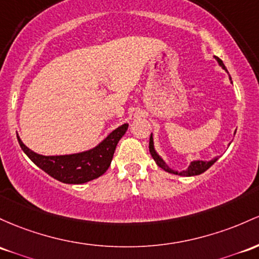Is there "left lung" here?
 Here are the masks:
<instances>
[{"label":"left lung","instance_id":"left-lung-1","mask_svg":"<svg viewBox=\"0 0 259 259\" xmlns=\"http://www.w3.org/2000/svg\"><path fill=\"white\" fill-rule=\"evenodd\" d=\"M215 59H217V60H218L219 65H220V66L223 67L224 70L227 71V70H226V67H225V65H224V62L221 61L220 59H219V58H215ZM230 79H231V78H230ZM235 133H236V132H235ZM149 149H150V153H151L152 158H153V160H155L156 163H157L158 166H160L162 169H164V171L168 172V173H173V175L184 176V177H192V176H198V175H201V173L205 172L206 169L210 168V167H211L212 164H214L215 162L218 161V157L212 158V160H210V161H201V160L192 161V162H190L189 167H188V168L186 169V171H181V172H178V171H175V169L169 168V167L167 166V164H166V162H164L163 160H162V158L160 157V155H158V153L156 152L155 147H153V138H152V134H151V136H150Z\"/></svg>","mask_w":259,"mask_h":259}]
</instances>
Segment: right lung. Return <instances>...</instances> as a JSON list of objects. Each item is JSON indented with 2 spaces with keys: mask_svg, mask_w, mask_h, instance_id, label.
Listing matches in <instances>:
<instances>
[{
  "mask_svg": "<svg viewBox=\"0 0 259 259\" xmlns=\"http://www.w3.org/2000/svg\"><path fill=\"white\" fill-rule=\"evenodd\" d=\"M127 124L116 127L102 143L88 151L72 153V155L44 156L32 151L22 143L19 136V146L25 155L32 160L39 168L51 176L55 180L67 184H82L101 177L109 168L113 160L115 147L119 140L127 130Z\"/></svg>",
  "mask_w": 259,
  "mask_h": 259,
  "instance_id": "1",
  "label": "right lung"
}]
</instances>
